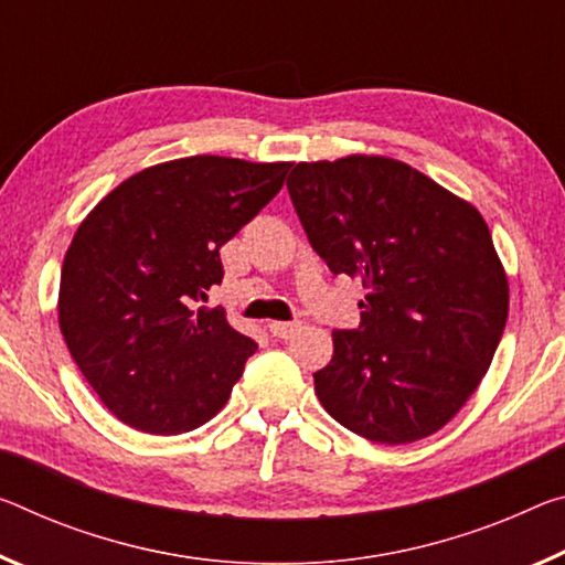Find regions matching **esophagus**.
Segmentation results:
<instances>
[{"mask_svg":"<svg viewBox=\"0 0 565 565\" xmlns=\"http://www.w3.org/2000/svg\"><path fill=\"white\" fill-rule=\"evenodd\" d=\"M268 331H271L276 339H291L299 331V324H294V321H271Z\"/></svg>","mask_w":565,"mask_h":565,"instance_id":"esophagus-1","label":"esophagus"}]
</instances>
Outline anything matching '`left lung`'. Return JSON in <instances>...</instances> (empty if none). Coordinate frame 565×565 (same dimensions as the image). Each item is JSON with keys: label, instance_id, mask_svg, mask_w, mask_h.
Masks as SVG:
<instances>
[{"label": "left lung", "instance_id": "left-lung-1", "mask_svg": "<svg viewBox=\"0 0 565 565\" xmlns=\"http://www.w3.org/2000/svg\"><path fill=\"white\" fill-rule=\"evenodd\" d=\"M289 188L311 248L364 286L315 374L339 425L382 445L440 429L476 392L508 319V279L470 203L399 160L299 163Z\"/></svg>", "mask_w": 565, "mask_h": 565}]
</instances>
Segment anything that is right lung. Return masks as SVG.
<instances>
[{
	"label": "right lung",
	"mask_w": 565,
	"mask_h": 565,
	"mask_svg": "<svg viewBox=\"0 0 565 565\" xmlns=\"http://www.w3.org/2000/svg\"><path fill=\"white\" fill-rule=\"evenodd\" d=\"M291 163L193 156L140 170L79 223L60 276V329L105 407L150 435L201 427L256 342L223 309L221 246L281 191Z\"/></svg>",
	"instance_id": "add662e5"
}]
</instances>
